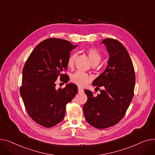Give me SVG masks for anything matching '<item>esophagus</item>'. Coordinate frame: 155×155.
Instances as JSON below:
<instances>
[{
    "instance_id": "1",
    "label": "esophagus",
    "mask_w": 155,
    "mask_h": 155,
    "mask_svg": "<svg viewBox=\"0 0 155 155\" xmlns=\"http://www.w3.org/2000/svg\"><path fill=\"white\" fill-rule=\"evenodd\" d=\"M78 91L79 94H83V93L84 92V90L83 88H81V87H78Z\"/></svg>"
}]
</instances>
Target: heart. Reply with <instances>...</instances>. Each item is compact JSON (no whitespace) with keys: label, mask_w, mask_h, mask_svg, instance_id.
Segmentation results:
<instances>
[{"label":"heart","mask_w":155,"mask_h":155,"mask_svg":"<svg viewBox=\"0 0 155 155\" xmlns=\"http://www.w3.org/2000/svg\"><path fill=\"white\" fill-rule=\"evenodd\" d=\"M85 53L87 54L88 58L92 65H97L101 60V55L100 51L95 48H88L85 50ZM76 55L73 54L70 55L67 60V65L69 67L74 66ZM91 77L82 71H77L72 75L71 81L77 85L84 87L88 84L90 81Z\"/></svg>","instance_id":"b5f03b06"}]
</instances>
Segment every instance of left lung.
Instances as JSON below:
<instances>
[{
    "label": "left lung",
    "instance_id": "1",
    "mask_svg": "<svg viewBox=\"0 0 155 155\" xmlns=\"http://www.w3.org/2000/svg\"><path fill=\"white\" fill-rule=\"evenodd\" d=\"M102 44L109 54L108 65L92 85L103 89L97 97L85 89L88 100L83 108L87 121L98 129L114 126L123 118L133 97L135 85V70L126 48L112 38L104 39Z\"/></svg>",
    "mask_w": 155,
    "mask_h": 155
}]
</instances>
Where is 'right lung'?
I'll use <instances>...</instances> for the list:
<instances>
[{
	"label": "right lung",
	"instance_id": "1",
	"mask_svg": "<svg viewBox=\"0 0 155 155\" xmlns=\"http://www.w3.org/2000/svg\"><path fill=\"white\" fill-rule=\"evenodd\" d=\"M77 47L64 39H46L34 48L24 65L20 95L28 115L42 127H52L62 121L67 104L77 94L74 84L62 89L55 87L58 77H67L62 71L67 68L70 51ZM68 81L65 78V83Z\"/></svg>",
	"mask_w": 155,
	"mask_h": 155
}]
</instances>
